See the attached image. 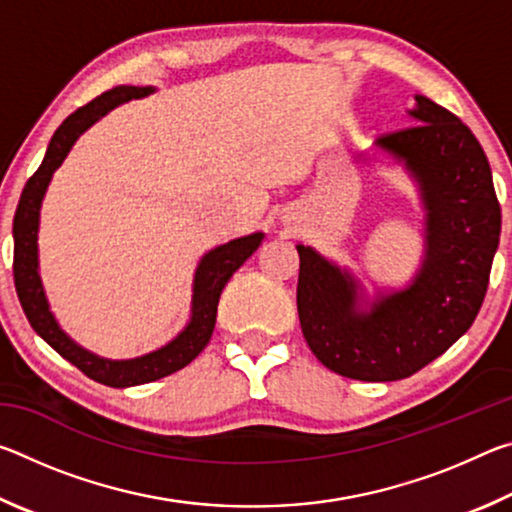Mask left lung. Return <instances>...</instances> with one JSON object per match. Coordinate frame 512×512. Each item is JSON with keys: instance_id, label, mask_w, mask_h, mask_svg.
Wrapping results in <instances>:
<instances>
[{"instance_id": "obj_1", "label": "left lung", "mask_w": 512, "mask_h": 512, "mask_svg": "<svg viewBox=\"0 0 512 512\" xmlns=\"http://www.w3.org/2000/svg\"><path fill=\"white\" fill-rule=\"evenodd\" d=\"M415 126L377 140L404 164L424 207V259L409 287L368 302L348 268L298 244V316L336 375L395 381L440 357L472 327L499 246L501 207L481 144L461 119L415 94Z\"/></svg>"}]
</instances>
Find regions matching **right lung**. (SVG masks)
<instances>
[{
    "mask_svg": "<svg viewBox=\"0 0 512 512\" xmlns=\"http://www.w3.org/2000/svg\"><path fill=\"white\" fill-rule=\"evenodd\" d=\"M151 92L153 88L119 85V88L103 92L101 97L90 101L88 106L72 112V115L58 126V131L51 137V142L47 146L45 160H42L38 171L29 178V183L24 185V192L20 196V203H17L13 219L15 291L31 327L36 329V334L42 336L60 357L74 363L83 375H88L90 379L99 381V384H106L112 388L149 384V381L167 377L171 372L185 368L187 363H192L212 339L216 307H219L223 287L228 284L232 273L255 253L264 239V232H253V235L248 237L232 239L228 244L210 250V253L198 262L194 275L192 316H189V323L176 339L162 345L160 350L144 354V357L112 361L97 357V354H92L90 350L81 348L79 343H74L63 329H60L49 309L45 287H42L38 271V228L42 198H45L51 176H54V171L63 164L69 149H72L74 142L79 140L81 133L88 131L94 121H99L108 110L117 108L119 103L142 99Z\"/></svg>",
    "mask_w": 512,
    "mask_h": 512,
    "instance_id": "add662e5",
    "label": "right lung"
}]
</instances>
